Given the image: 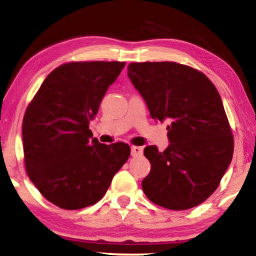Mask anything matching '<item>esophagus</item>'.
<instances>
[{
    "label": "esophagus",
    "instance_id": "1",
    "mask_svg": "<svg viewBox=\"0 0 256 256\" xmlns=\"http://www.w3.org/2000/svg\"><path fill=\"white\" fill-rule=\"evenodd\" d=\"M142 154V148L139 146H132L131 148V156H139Z\"/></svg>",
    "mask_w": 256,
    "mask_h": 256
}]
</instances>
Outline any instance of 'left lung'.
I'll list each match as a JSON object with an SVG mask.
<instances>
[{"label":"left lung","instance_id":"1","mask_svg":"<svg viewBox=\"0 0 256 256\" xmlns=\"http://www.w3.org/2000/svg\"><path fill=\"white\" fill-rule=\"evenodd\" d=\"M128 76L150 114L168 120L170 145L144 148L151 171L142 182L156 205L184 210L205 202L218 188L233 158V136L222 100L212 82L174 62L131 63Z\"/></svg>","mask_w":256,"mask_h":256}]
</instances>
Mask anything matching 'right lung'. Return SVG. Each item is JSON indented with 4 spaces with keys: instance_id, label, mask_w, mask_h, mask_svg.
I'll return each mask as SVG.
<instances>
[{
    "instance_id": "add662e5",
    "label": "right lung",
    "mask_w": 256,
    "mask_h": 256,
    "mask_svg": "<svg viewBox=\"0 0 256 256\" xmlns=\"http://www.w3.org/2000/svg\"><path fill=\"white\" fill-rule=\"evenodd\" d=\"M124 66V62L63 64L44 80L26 108L22 125L26 172L40 194L60 208L100 202L130 156L128 144H100L88 128Z\"/></svg>"
}]
</instances>
